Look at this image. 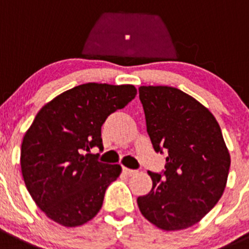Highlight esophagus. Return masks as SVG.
<instances>
[{
  "mask_svg": "<svg viewBox=\"0 0 249 249\" xmlns=\"http://www.w3.org/2000/svg\"><path fill=\"white\" fill-rule=\"evenodd\" d=\"M123 173L126 174V176H134V174L138 173V171H135V169H129V168H123Z\"/></svg>",
  "mask_w": 249,
  "mask_h": 249,
  "instance_id": "esophagus-1",
  "label": "esophagus"
}]
</instances>
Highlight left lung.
Here are the masks:
<instances>
[{"label":"left lung","instance_id":"obj_1","mask_svg":"<svg viewBox=\"0 0 249 249\" xmlns=\"http://www.w3.org/2000/svg\"><path fill=\"white\" fill-rule=\"evenodd\" d=\"M147 134L156 152L167 153L162 173L148 172L150 193L138 198L146 219L164 231L193 226L220 200L230 159L219 123L183 90L141 86Z\"/></svg>","mask_w":249,"mask_h":249}]
</instances>
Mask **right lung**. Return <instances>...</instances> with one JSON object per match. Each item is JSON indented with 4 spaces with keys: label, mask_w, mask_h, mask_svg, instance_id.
<instances>
[{
    "label": "right lung",
    "mask_w": 249,
    "mask_h": 249,
    "mask_svg": "<svg viewBox=\"0 0 249 249\" xmlns=\"http://www.w3.org/2000/svg\"><path fill=\"white\" fill-rule=\"evenodd\" d=\"M132 85L85 83L55 97L36 114L23 138L20 168L28 192L49 219L66 227L98 213L119 164L102 163V125L135 98Z\"/></svg>",
    "instance_id": "1"
}]
</instances>
